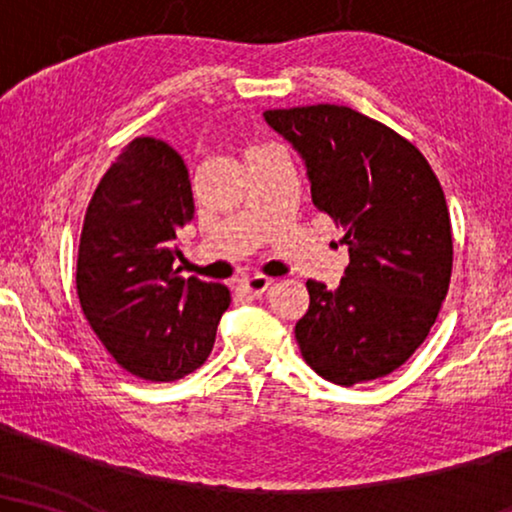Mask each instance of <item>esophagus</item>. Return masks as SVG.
Listing matches in <instances>:
<instances>
[{
	"label": "esophagus",
	"mask_w": 512,
	"mask_h": 512,
	"mask_svg": "<svg viewBox=\"0 0 512 512\" xmlns=\"http://www.w3.org/2000/svg\"><path fill=\"white\" fill-rule=\"evenodd\" d=\"M270 286V277H263V275H249L240 279V291L249 293V296H261V293L268 291Z\"/></svg>",
	"instance_id": "1"
}]
</instances>
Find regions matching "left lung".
Masks as SVG:
<instances>
[{"mask_svg": "<svg viewBox=\"0 0 512 512\" xmlns=\"http://www.w3.org/2000/svg\"><path fill=\"white\" fill-rule=\"evenodd\" d=\"M263 118L303 158L314 207L345 230L349 251L338 289L307 279L300 354L340 387L394 373L426 340L450 289L452 228L436 174L408 139L349 107Z\"/></svg>", "mask_w": 512, "mask_h": 512, "instance_id": "8db88e82", "label": "left lung"}]
</instances>
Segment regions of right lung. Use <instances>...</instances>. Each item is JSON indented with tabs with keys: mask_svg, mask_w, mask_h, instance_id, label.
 <instances>
[{
	"mask_svg": "<svg viewBox=\"0 0 512 512\" xmlns=\"http://www.w3.org/2000/svg\"><path fill=\"white\" fill-rule=\"evenodd\" d=\"M184 160L137 137L109 167L83 219L76 293L116 363L149 382H174L207 361L230 305L223 284L174 268L177 233L193 221Z\"/></svg>",
	"mask_w": 512,
	"mask_h": 512,
	"instance_id": "add662e5",
	"label": "right lung"
}]
</instances>
